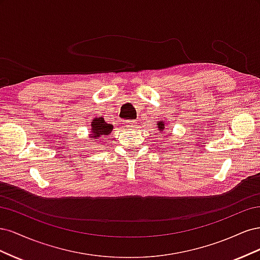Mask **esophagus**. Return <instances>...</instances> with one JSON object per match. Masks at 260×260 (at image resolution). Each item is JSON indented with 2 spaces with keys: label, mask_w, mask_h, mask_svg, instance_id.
Wrapping results in <instances>:
<instances>
[{
  "label": "esophagus",
  "mask_w": 260,
  "mask_h": 260,
  "mask_svg": "<svg viewBox=\"0 0 260 260\" xmlns=\"http://www.w3.org/2000/svg\"><path fill=\"white\" fill-rule=\"evenodd\" d=\"M137 121L136 120H127L125 121V127L127 128H130V129H132V128H137Z\"/></svg>",
  "instance_id": "esophagus-1"
}]
</instances>
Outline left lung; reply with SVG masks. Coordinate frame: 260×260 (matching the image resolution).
<instances>
[{
  "label": "left lung",
  "instance_id": "obj_1",
  "mask_svg": "<svg viewBox=\"0 0 260 260\" xmlns=\"http://www.w3.org/2000/svg\"><path fill=\"white\" fill-rule=\"evenodd\" d=\"M157 127H158V129H159V133H162V131L165 129V121L164 120L159 121L158 123H157Z\"/></svg>",
  "mask_w": 260,
  "mask_h": 260
}]
</instances>
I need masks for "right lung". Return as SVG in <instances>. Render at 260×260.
Masks as SVG:
<instances>
[{"mask_svg":"<svg viewBox=\"0 0 260 260\" xmlns=\"http://www.w3.org/2000/svg\"><path fill=\"white\" fill-rule=\"evenodd\" d=\"M113 124L107 123L104 118L99 117L94 118L91 122V133H90V139L93 142H98V140L104 139L106 136L111 135L113 131Z\"/></svg>","mask_w":260,"mask_h":260,"instance_id":"add662e5","label":"right lung"}]
</instances>
